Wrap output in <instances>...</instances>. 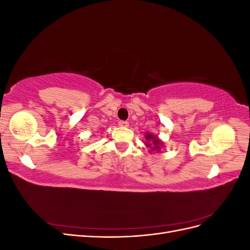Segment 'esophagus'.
I'll use <instances>...</instances> for the list:
<instances>
[{"label": "esophagus", "mask_w": 250, "mask_h": 250, "mask_svg": "<svg viewBox=\"0 0 250 250\" xmlns=\"http://www.w3.org/2000/svg\"><path fill=\"white\" fill-rule=\"evenodd\" d=\"M119 125H120L121 127H128V126H129V123H128L127 121H120Z\"/></svg>", "instance_id": "1"}]
</instances>
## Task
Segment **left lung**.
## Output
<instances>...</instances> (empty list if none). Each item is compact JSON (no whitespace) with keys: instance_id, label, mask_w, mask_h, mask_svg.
I'll return each mask as SVG.
<instances>
[{"instance_id":"obj_1","label":"left lung","mask_w":250,"mask_h":250,"mask_svg":"<svg viewBox=\"0 0 250 250\" xmlns=\"http://www.w3.org/2000/svg\"><path fill=\"white\" fill-rule=\"evenodd\" d=\"M146 145L147 147H149L151 150H160L161 149V145H162V142L158 140L155 135L153 134H150V133H147L146 134Z\"/></svg>"}]
</instances>
